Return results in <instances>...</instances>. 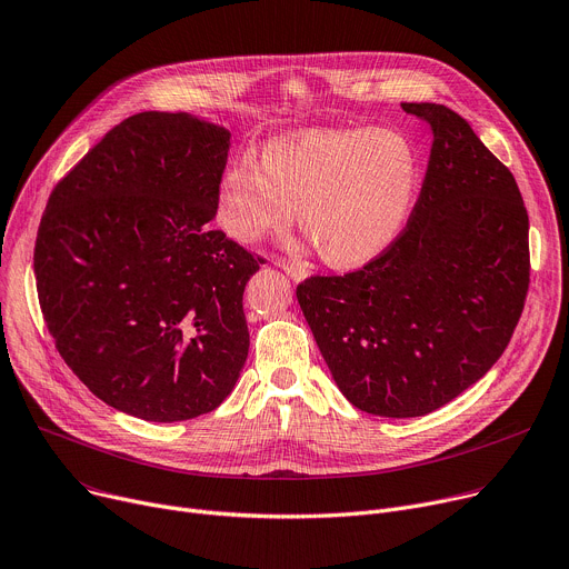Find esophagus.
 <instances>
[{
  "label": "esophagus",
  "mask_w": 569,
  "mask_h": 569,
  "mask_svg": "<svg viewBox=\"0 0 569 569\" xmlns=\"http://www.w3.org/2000/svg\"><path fill=\"white\" fill-rule=\"evenodd\" d=\"M276 267H280L293 282H302L305 278L310 276V271L305 269L298 261H289V259H276Z\"/></svg>",
  "instance_id": "1"
}]
</instances>
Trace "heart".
Wrapping results in <instances>:
<instances>
[{
  "mask_svg": "<svg viewBox=\"0 0 569 569\" xmlns=\"http://www.w3.org/2000/svg\"><path fill=\"white\" fill-rule=\"evenodd\" d=\"M417 178V150L399 132L300 129L273 139L261 163H230L218 189V221L252 243L284 230L298 207L302 232L326 261L360 267L399 237Z\"/></svg>",
  "mask_w": 569,
  "mask_h": 569,
  "instance_id": "heart-1",
  "label": "heart"
}]
</instances>
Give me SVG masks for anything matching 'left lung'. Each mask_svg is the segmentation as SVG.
<instances>
[{
	"label": "left lung",
	"instance_id": "1",
	"mask_svg": "<svg viewBox=\"0 0 569 569\" xmlns=\"http://www.w3.org/2000/svg\"><path fill=\"white\" fill-rule=\"evenodd\" d=\"M401 237L356 273L308 278L296 298L356 408L408 419L447 406L501 358L529 291V213L512 172L445 104Z\"/></svg>",
	"mask_w": 569,
	"mask_h": 569
}]
</instances>
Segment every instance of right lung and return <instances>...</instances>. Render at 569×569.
<instances>
[{"label": "right lung", "instance_id": "right-lung-1", "mask_svg": "<svg viewBox=\"0 0 569 569\" xmlns=\"http://www.w3.org/2000/svg\"><path fill=\"white\" fill-rule=\"evenodd\" d=\"M230 137L191 113L129 116L42 213V317L77 378L124 415H207L246 365L243 289L261 259L211 228Z\"/></svg>", "mask_w": 569, "mask_h": 569}]
</instances>
